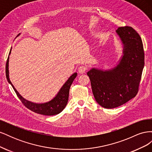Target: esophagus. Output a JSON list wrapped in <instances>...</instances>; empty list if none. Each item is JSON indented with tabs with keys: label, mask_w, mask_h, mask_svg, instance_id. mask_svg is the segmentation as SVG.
I'll return each mask as SVG.
<instances>
[{
	"label": "esophagus",
	"mask_w": 152,
	"mask_h": 152,
	"mask_svg": "<svg viewBox=\"0 0 152 152\" xmlns=\"http://www.w3.org/2000/svg\"><path fill=\"white\" fill-rule=\"evenodd\" d=\"M86 70H87V67L86 66L82 65V66H79V68H78V71H79V73H80V74H82V73H85Z\"/></svg>",
	"instance_id": "obj_1"
}]
</instances>
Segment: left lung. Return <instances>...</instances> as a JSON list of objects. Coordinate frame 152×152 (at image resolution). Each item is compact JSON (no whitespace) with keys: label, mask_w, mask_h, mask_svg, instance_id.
<instances>
[{"label":"left lung","mask_w":152,"mask_h":152,"mask_svg":"<svg viewBox=\"0 0 152 152\" xmlns=\"http://www.w3.org/2000/svg\"><path fill=\"white\" fill-rule=\"evenodd\" d=\"M116 33L123 44V55L118 65L108 70L93 68L87 73L96 102L108 109L135 97L145 65L143 45L136 31L126 26L118 27Z\"/></svg>","instance_id":"8db88e82"}]
</instances>
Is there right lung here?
Returning <instances> with one entry per match:
<instances>
[{
    "label": "right lung",
    "instance_id": "obj_1",
    "mask_svg": "<svg viewBox=\"0 0 152 152\" xmlns=\"http://www.w3.org/2000/svg\"><path fill=\"white\" fill-rule=\"evenodd\" d=\"M11 53V49L10 50L9 56L7 59L6 66V78L9 83H10L15 90L18 97L21 100L22 103L25 107L31 110L32 112L35 113L44 115H54L61 112L63 109L65 108L67 104L68 96H69V91H70V86L72 84L73 81L76 78L77 75V73H74L70 77L68 78L67 81L62 86L61 88L56 94L55 97L50 101L44 103H35L31 102L30 101L26 100L23 98L19 94V93L15 89V87L12 84L11 82L10 79V75H9V59H10V55Z\"/></svg>",
    "mask_w": 152,
    "mask_h": 152
}]
</instances>
